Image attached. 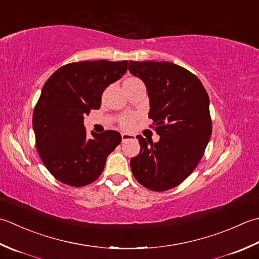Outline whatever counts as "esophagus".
Listing matches in <instances>:
<instances>
[{
  "label": "esophagus",
  "instance_id": "obj_1",
  "mask_svg": "<svg viewBox=\"0 0 259 259\" xmlns=\"http://www.w3.org/2000/svg\"><path fill=\"white\" fill-rule=\"evenodd\" d=\"M134 137H135V136H134L133 134L122 133V140H123V142H125V141H128V140H133Z\"/></svg>",
  "mask_w": 259,
  "mask_h": 259
}]
</instances>
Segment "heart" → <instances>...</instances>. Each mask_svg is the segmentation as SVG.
Segmentation results:
<instances>
[{
    "mask_svg": "<svg viewBox=\"0 0 259 259\" xmlns=\"http://www.w3.org/2000/svg\"><path fill=\"white\" fill-rule=\"evenodd\" d=\"M133 122H134L133 116H126V117H124V119L122 120V126L125 128H128L133 125Z\"/></svg>",
    "mask_w": 259,
    "mask_h": 259,
    "instance_id": "1",
    "label": "heart"
}]
</instances>
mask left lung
<instances>
[{"instance_id":"1","label":"left lung","mask_w":259,"mask_h":259,"mask_svg":"<svg viewBox=\"0 0 259 259\" xmlns=\"http://www.w3.org/2000/svg\"><path fill=\"white\" fill-rule=\"evenodd\" d=\"M128 70L145 83L149 117L160 141L137 135L139 155L131 168L142 186L165 191L183 182L201 160L211 137L209 96L197 76L172 62L130 61Z\"/></svg>"}]
</instances>
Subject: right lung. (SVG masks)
I'll return each instance as SVG.
<instances>
[{
    "label": "right lung",
    "instance_id": "right-lung-1",
    "mask_svg": "<svg viewBox=\"0 0 259 259\" xmlns=\"http://www.w3.org/2000/svg\"><path fill=\"white\" fill-rule=\"evenodd\" d=\"M127 71V60L80 61L55 71L35 105L32 126L35 146L57 180L83 187L102 174L107 156L122 142L116 131L86 133L83 116L98 109L110 83Z\"/></svg>",
    "mask_w": 259,
    "mask_h": 259
}]
</instances>
